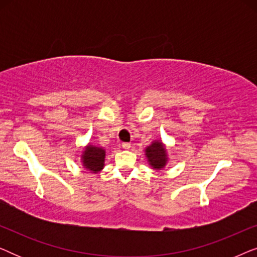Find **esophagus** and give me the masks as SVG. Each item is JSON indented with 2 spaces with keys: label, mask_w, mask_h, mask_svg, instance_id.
I'll return each instance as SVG.
<instances>
[{
  "label": "esophagus",
  "mask_w": 257,
  "mask_h": 257,
  "mask_svg": "<svg viewBox=\"0 0 257 257\" xmlns=\"http://www.w3.org/2000/svg\"><path fill=\"white\" fill-rule=\"evenodd\" d=\"M130 147H131V144H130V143L122 144V149H124V150H130Z\"/></svg>",
  "instance_id": "1"
}]
</instances>
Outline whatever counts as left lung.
Returning <instances> with one entry per match:
<instances>
[{"instance_id": "8db88e82", "label": "left lung", "mask_w": 257, "mask_h": 257, "mask_svg": "<svg viewBox=\"0 0 257 257\" xmlns=\"http://www.w3.org/2000/svg\"><path fill=\"white\" fill-rule=\"evenodd\" d=\"M145 157L152 170L161 171L166 167L168 163V153L166 145L161 140H153L149 146L144 150Z\"/></svg>"}]
</instances>
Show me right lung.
<instances>
[{
	"label": "right lung",
	"instance_id": "1",
	"mask_svg": "<svg viewBox=\"0 0 257 257\" xmlns=\"http://www.w3.org/2000/svg\"><path fill=\"white\" fill-rule=\"evenodd\" d=\"M105 157H106V151L104 147L92 145L89 143L84 146L80 154V164L90 173L97 174L103 170L105 166Z\"/></svg>",
	"mask_w": 257,
	"mask_h": 257
}]
</instances>
